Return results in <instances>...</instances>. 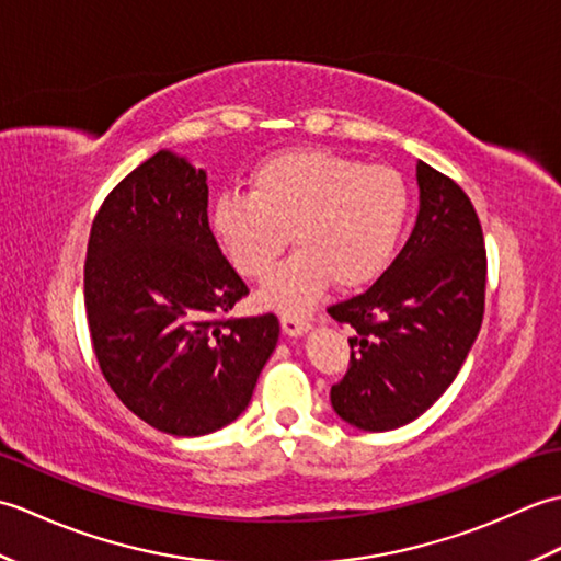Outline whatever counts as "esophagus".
<instances>
[{"label": "esophagus", "instance_id": "obj_1", "mask_svg": "<svg viewBox=\"0 0 561 561\" xmlns=\"http://www.w3.org/2000/svg\"><path fill=\"white\" fill-rule=\"evenodd\" d=\"M308 328H311V323H308V318L299 316V313H284L282 316V330L287 332V335H301V332H306Z\"/></svg>", "mask_w": 561, "mask_h": 561}]
</instances>
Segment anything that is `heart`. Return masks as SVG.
Wrapping results in <instances>:
<instances>
[{"instance_id":"1","label":"heart","mask_w":561,"mask_h":561,"mask_svg":"<svg viewBox=\"0 0 561 561\" xmlns=\"http://www.w3.org/2000/svg\"><path fill=\"white\" fill-rule=\"evenodd\" d=\"M410 205L408 181L390 165L294 149L257 163L248 195L214 202L211 229L248 279L267 277L291 233L299 250L262 287L260 304L304 311L332 279L340 289L378 279L396 257Z\"/></svg>"}]
</instances>
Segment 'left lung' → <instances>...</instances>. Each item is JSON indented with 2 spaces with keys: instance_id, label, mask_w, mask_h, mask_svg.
Here are the masks:
<instances>
[{
  "instance_id": "left-lung-1",
  "label": "left lung",
  "mask_w": 561,
  "mask_h": 561,
  "mask_svg": "<svg viewBox=\"0 0 561 561\" xmlns=\"http://www.w3.org/2000/svg\"><path fill=\"white\" fill-rule=\"evenodd\" d=\"M420 217L392 265L364 294L328 306L352 328L350 368L332 408L364 432L410 424L458 376L484 316L486 250L465 190L416 163Z\"/></svg>"
}]
</instances>
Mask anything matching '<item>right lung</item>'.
<instances>
[{
    "instance_id": "add662e5",
    "label": "right lung",
    "mask_w": 561,
    "mask_h": 561,
    "mask_svg": "<svg viewBox=\"0 0 561 561\" xmlns=\"http://www.w3.org/2000/svg\"><path fill=\"white\" fill-rule=\"evenodd\" d=\"M207 175L171 151L103 199L83 260V304L101 374L127 410L173 436L241 414L277 347L274 313L231 318L248 296L207 219Z\"/></svg>"
}]
</instances>
